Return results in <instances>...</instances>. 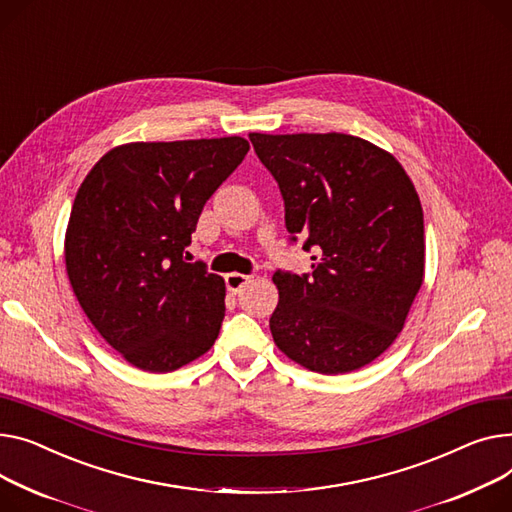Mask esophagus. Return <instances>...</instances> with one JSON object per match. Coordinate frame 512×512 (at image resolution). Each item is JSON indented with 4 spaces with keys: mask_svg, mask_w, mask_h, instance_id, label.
I'll return each instance as SVG.
<instances>
[{
    "mask_svg": "<svg viewBox=\"0 0 512 512\" xmlns=\"http://www.w3.org/2000/svg\"><path fill=\"white\" fill-rule=\"evenodd\" d=\"M249 276H245V274H236V271H232V274H226L224 276V282H226V288L230 290V292H241L247 284H249Z\"/></svg>",
    "mask_w": 512,
    "mask_h": 512,
    "instance_id": "1",
    "label": "esophagus"
}]
</instances>
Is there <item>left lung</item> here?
Wrapping results in <instances>:
<instances>
[{"label":"left lung","instance_id":"left-lung-1","mask_svg":"<svg viewBox=\"0 0 512 512\" xmlns=\"http://www.w3.org/2000/svg\"><path fill=\"white\" fill-rule=\"evenodd\" d=\"M278 181L290 241L315 249L313 274L278 269L269 329L300 366L344 374L379 358L424 282V214L385 150L346 133H249Z\"/></svg>","mask_w":512,"mask_h":512}]
</instances>
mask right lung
Returning a JSON list of instances; mask_svg holds the SVG:
<instances>
[{"mask_svg":"<svg viewBox=\"0 0 512 512\" xmlns=\"http://www.w3.org/2000/svg\"><path fill=\"white\" fill-rule=\"evenodd\" d=\"M247 152L238 135L135 142L107 152L80 185L67 278L96 331L135 368L170 372L214 346L226 286L185 255L206 201Z\"/></svg>","mask_w":512,"mask_h":512,"instance_id":"obj_1","label":"right lung"}]
</instances>
